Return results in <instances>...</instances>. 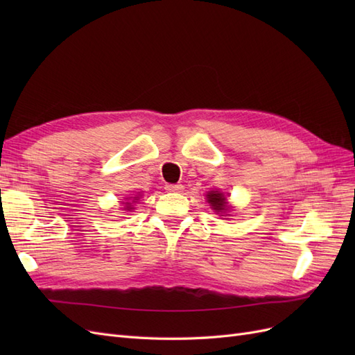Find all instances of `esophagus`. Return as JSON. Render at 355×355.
<instances>
[{
  "instance_id": "34e87169",
  "label": "esophagus",
  "mask_w": 355,
  "mask_h": 355,
  "mask_svg": "<svg viewBox=\"0 0 355 355\" xmlns=\"http://www.w3.org/2000/svg\"><path fill=\"white\" fill-rule=\"evenodd\" d=\"M184 189V185H179V184H167L166 185V191L168 192H182Z\"/></svg>"
}]
</instances>
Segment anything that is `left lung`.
<instances>
[{
    "instance_id": "8db88e82",
    "label": "left lung",
    "mask_w": 355,
    "mask_h": 355,
    "mask_svg": "<svg viewBox=\"0 0 355 355\" xmlns=\"http://www.w3.org/2000/svg\"><path fill=\"white\" fill-rule=\"evenodd\" d=\"M207 200H209V202H210V206L213 207V210L222 211V210H227V209H228V207H227V198L223 197L222 192H218V191L209 192Z\"/></svg>"
}]
</instances>
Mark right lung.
Returning <instances> with one entry per match:
<instances>
[{
    "instance_id": "1",
    "label": "right lung",
    "mask_w": 355,
    "mask_h": 355,
    "mask_svg": "<svg viewBox=\"0 0 355 355\" xmlns=\"http://www.w3.org/2000/svg\"><path fill=\"white\" fill-rule=\"evenodd\" d=\"M135 198H137V197H135ZM125 210H130V209H133V207H130V202H127V206L124 207Z\"/></svg>"
}]
</instances>
